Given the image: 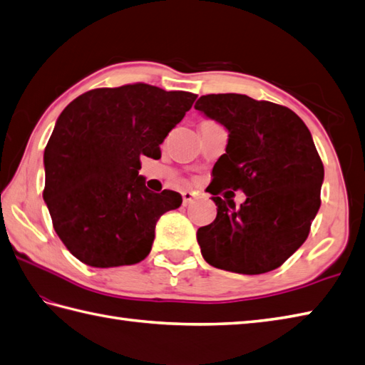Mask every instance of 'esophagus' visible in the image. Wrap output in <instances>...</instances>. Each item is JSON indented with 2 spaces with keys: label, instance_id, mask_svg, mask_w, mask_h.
<instances>
[{
  "label": "esophagus",
  "instance_id": "34e87169",
  "mask_svg": "<svg viewBox=\"0 0 365 365\" xmlns=\"http://www.w3.org/2000/svg\"><path fill=\"white\" fill-rule=\"evenodd\" d=\"M182 196H183V205H190L192 200L197 197L195 192H191V191H183Z\"/></svg>",
  "mask_w": 365,
  "mask_h": 365
}]
</instances>
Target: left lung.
Masks as SVG:
<instances>
[{
  "label": "left lung",
  "instance_id": "obj_1",
  "mask_svg": "<svg viewBox=\"0 0 365 365\" xmlns=\"http://www.w3.org/2000/svg\"><path fill=\"white\" fill-rule=\"evenodd\" d=\"M229 131L213 168L216 220L197 230L202 257L240 274L276 269L306 242L320 208L323 163L311 131L289 108L242 94L202 96L196 105ZM242 189L240 209L217 195Z\"/></svg>",
  "mask_w": 365,
  "mask_h": 365
}]
</instances>
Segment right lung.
<instances>
[{"mask_svg":"<svg viewBox=\"0 0 365 365\" xmlns=\"http://www.w3.org/2000/svg\"><path fill=\"white\" fill-rule=\"evenodd\" d=\"M196 97L135 83L84 92L61 113L43 152V200L76 259L111 268L149 255L158 218L182 196L147 188L141 158L161 157L160 144Z\"/></svg>","mask_w":365,"mask_h":365,"instance_id":"1","label":"right lung"}]
</instances>
